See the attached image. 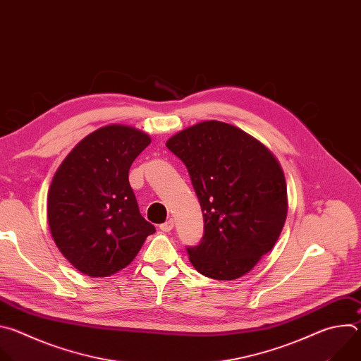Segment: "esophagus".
<instances>
[{
  "label": "esophagus",
  "mask_w": 361,
  "mask_h": 361,
  "mask_svg": "<svg viewBox=\"0 0 361 361\" xmlns=\"http://www.w3.org/2000/svg\"><path fill=\"white\" fill-rule=\"evenodd\" d=\"M174 228V221L170 219V220H167L166 223H163L161 226H160V230L161 231H164V233H169V231H171Z\"/></svg>",
  "instance_id": "1"
}]
</instances>
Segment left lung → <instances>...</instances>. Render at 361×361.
<instances>
[{
  "mask_svg": "<svg viewBox=\"0 0 361 361\" xmlns=\"http://www.w3.org/2000/svg\"><path fill=\"white\" fill-rule=\"evenodd\" d=\"M185 164L204 217V235L187 248L205 277L235 280L277 243L288 210L274 154L241 128L217 120L187 127L166 142Z\"/></svg>",
  "mask_w": 361,
  "mask_h": 361,
  "instance_id": "8db88e82",
  "label": "left lung"
}]
</instances>
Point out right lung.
<instances>
[{"label":"right lung","mask_w":361,"mask_h":361,"mask_svg":"<svg viewBox=\"0 0 361 361\" xmlns=\"http://www.w3.org/2000/svg\"><path fill=\"white\" fill-rule=\"evenodd\" d=\"M149 142L138 128L109 124L84 137L57 169L47 197L48 226L82 274L118 273L156 233L140 214L128 181L133 161Z\"/></svg>","instance_id":"right-lung-1"}]
</instances>
